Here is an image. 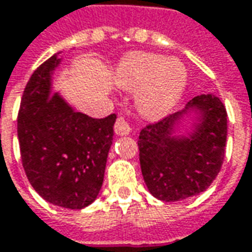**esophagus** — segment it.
<instances>
[{
    "label": "esophagus",
    "mask_w": 252,
    "mask_h": 252,
    "mask_svg": "<svg viewBox=\"0 0 252 252\" xmlns=\"http://www.w3.org/2000/svg\"><path fill=\"white\" fill-rule=\"evenodd\" d=\"M114 129L116 134H119V136H126V134H130V133H131L133 126H131V123H130L127 119L119 116V118L116 119V122H115Z\"/></svg>",
    "instance_id": "esophagus-1"
}]
</instances>
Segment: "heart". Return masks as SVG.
<instances>
[{"label":"heart","mask_w":252,"mask_h":252,"mask_svg":"<svg viewBox=\"0 0 252 252\" xmlns=\"http://www.w3.org/2000/svg\"><path fill=\"white\" fill-rule=\"evenodd\" d=\"M118 82L125 89H138L136 106L140 115L158 119L168 114L182 95L187 73L179 59L137 52L121 63Z\"/></svg>","instance_id":"obj_1"}]
</instances>
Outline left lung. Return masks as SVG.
<instances>
[{
	"label": "left lung",
	"instance_id": "obj_1",
	"mask_svg": "<svg viewBox=\"0 0 252 252\" xmlns=\"http://www.w3.org/2000/svg\"><path fill=\"white\" fill-rule=\"evenodd\" d=\"M194 107L200 122L187 138L171 133L181 116ZM227 112L212 94L194 97L185 111L170 114L140 131V166L150 193L158 200L180 201L202 193L215 180L224 159Z\"/></svg>",
	"mask_w": 252,
	"mask_h": 252
}]
</instances>
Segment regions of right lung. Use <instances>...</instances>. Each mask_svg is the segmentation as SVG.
I'll use <instances>...</instances> for the list:
<instances>
[{
	"label": "right lung",
	"mask_w": 252,
	"mask_h": 252,
	"mask_svg": "<svg viewBox=\"0 0 252 252\" xmlns=\"http://www.w3.org/2000/svg\"><path fill=\"white\" fill-rule=\"evenodd\" d=\"M58 63L55 55L47 59L25 87L18 114L20 157L30 185L44 200L82 209L101 190L116 115L94 119L51 94Z\"/></svg>",
	"instance_id": "1"
}]
</instances>
